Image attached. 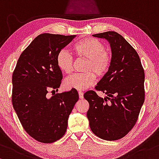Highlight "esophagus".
<instances>
[{"mask_svg": "<svg viewBox=\"0 0 159 159\" xmlns=\"http://www.w3.org/2000/svg\"><path fill=\"white\" fill-rule=\"evenodd\" d=\"M78 93H79V98H80L83 99V92H81V91H80Z\"/></svg>", "mask_w": 159, "mask_h": 159, "instance_id": "34e87169", "label": "esophagus"}]
</instances>
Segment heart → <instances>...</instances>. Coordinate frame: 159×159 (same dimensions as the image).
<instances>
[{
  "mask_svg": "<svg viewBox=\"0 0 159 159\" xmlns=\"http://www.w3.org/2000/svg\"><path fill=\"white\" fill-rule=\"evenodd\" d=\"M73 51L76 56L86 58L84 74H77L69 76L65 81L67 89L85 90L93 85L96 76H103L110 69L112 56L106 49L101 41L95 38L82 39L73 45ZM73 56L67 49H61L56 56L58 68L65 74H69L73 70Z\"/></svg>",
  "mask_w": 159,
  "mask_h": 159,
  "instance_id": "heart-1",
  "label": "heart"
}]
</instances>
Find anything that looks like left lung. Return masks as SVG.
I'll list each match as a JSON object with an SVG mask.
<instances>
[{
	"instance_id": "left-lung-1",
	"label": "left lung",
	"mask_w": 159,
	"mask_h": 159,
	"mask_svg": "<svg viewBox=\"0 0 159 159\" xmlns=\"http://www.w3.org/2000/svg\"><path fill=\"white\" fill-rule=\"evenodd\" d=\"M93 37L108 40L112 62L95 86L107 97H99L92 90L84 94L89 103L87 117L96 136L116 140L125 136L136 124L145 99V74L136 50L122 35L107 31Z\"/></svg>"
}]
</instances>
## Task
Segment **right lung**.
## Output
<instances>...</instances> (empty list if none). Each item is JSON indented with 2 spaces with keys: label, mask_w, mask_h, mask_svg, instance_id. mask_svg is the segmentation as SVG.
<instances>
[{
  "label": "right lung",
  "mask_w": 159,
  "mask_h": 159,
  "mask_svg": "<svg viewBox=\"0 0 159 159\" xmlns=\"http://www.w3.org/2000/svg\"><path fill=\"white\" fill-rule=\"evenodd\" d=\"M75 37L38 35L20 55L12 74V106L23 128L39 142L50 143L65 135L68 117L79 99L74 89L47 96L61 83L57 54Z\"/></svg>",
  "instance_id": "1"
}]
</instances>
